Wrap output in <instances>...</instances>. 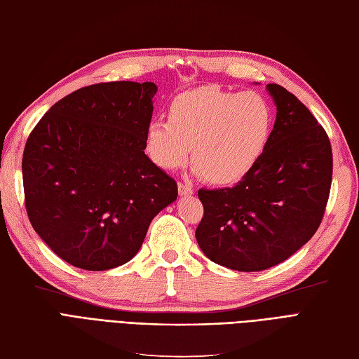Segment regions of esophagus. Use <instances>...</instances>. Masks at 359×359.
I'll list each match as a JSON object with an SVG mask.
<instances>
[{"label": "esophagus", "instance_id": "34e87169", "mask_svg": "<svg viewBox=\"0 0 359 359\" xmlns=\"http://www.w3.org/2000/svg\"><path fill=\"white\" fill-rule=\"evenodd\" d=\"M179 194L180 195H192L194 194V188L188 183H179Z\"/></svg>", "mask_w": 359, "mask_h": 359}]
</instances>
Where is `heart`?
I'll list each match as a JSON object with an SVG mask.
<instances>
[{
  "mask_svg": "<svg viewBox=\"0 0 359 359\" xmlns=\"http://www.w3.org/2000/svg\"><path fill=\"white\" fill-rule=\"evenodd\" d=\"M271 111L255 92L204 86L170 102L168 121L154 119L144 133V150L163 170L187 164L189 146L195 171L210 183L231 184L255 167L269 142Z\"/></svg>",
  "mask_w": 359,
  "mask_h": 359,
  "instance_id": "1",
  "label": "heart"
}]
</instances>
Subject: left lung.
<instances>
[{
	"instance_id": "8db88e82",
	"label": "left lung",
	"mask_w": 359,
	"mask_h": 359,
	"mask_svg": "<svg viewBox=\"0 0 359 359\" xmlns=\"http://www.w3.org/2000/svg\"><path fill=\"white\" fill-rule=\"evenodd\" d=\"M277 114L261 158L233 188L200 189L195 237L210 261L238 271L267 270L313 237L332 180L330 138L283 86L267 85Z\"/></svg>"
}]
</instances>
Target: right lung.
<instances>
[{
    "instance_id": "add662e5",
    "label": "right lung",
    "mask_w": 359,
    "mask_h": 359,
    "mask_svg": "<svg viewBox=\"0 0 359 359\" xmlns=\"http://www.w3.org/2000/svg\"><path fill=\"white\" fill-rule=\"evenodd\" d=\"M152 82L97 83L72 92L31 131L22 158L29 222L57 257L110 270L140 250L177 183L144 154Z\"/></svg>"
}]
</instances>
